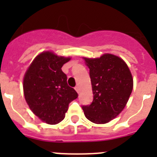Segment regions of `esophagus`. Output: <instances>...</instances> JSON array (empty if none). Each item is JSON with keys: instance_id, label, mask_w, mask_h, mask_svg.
<instances>
[{"instance_id": "1", "label": "esophagus", "mask_w": 157, "mask_h": 157, "mask_svg": "<svg viewBox=\"0 0 157 157\" xmlns=\"http://www.w3.org/2000/svg\"><path fill=\"white\" fill-rule=\"evenodd\" d=\"M75 90L77 91V93H79L80 88H79V86H76L75 87Z\"/></svg>"}]
</instances>
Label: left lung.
I'll use <instances>...</instances> for the list:
<instances>
[{"label": "left lung", "instance_id": "1", "mask_svg": "<svg viewBox=\"0 0 157 157\" xmlns=\"http://www.w3.org/2000/svg\"><path fill=\"white\" fill-rule=\"evenodd\" d=\"M90 68L94 100L82 106L86 117L97 124L116 118L125 108L133 90V78L127 63L112 54L84 58Z\"/></svg>", "mask_w": 157, "mask_h": 157}]
</instances>
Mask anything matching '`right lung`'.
Masks as SVG:
<instances>
[{
	"label": "right lung",
	"instance_id": "1",
	"mask_svg": "<svg viewBox=\"0 0 157 157\" xmlns=\"http://www.w3.org/2000/svg\"><path fill=\"white\" fill-rule=\"evenodd\" d=\"M70 57L58 56L47 51L37 55L23 78V93L35 116L48 124H57L64 119L68 105L78 94L67 82L61 67Z\"/></svg>",
	"mask_w": 157,
	"mask_h": 157
}]
</instances>
